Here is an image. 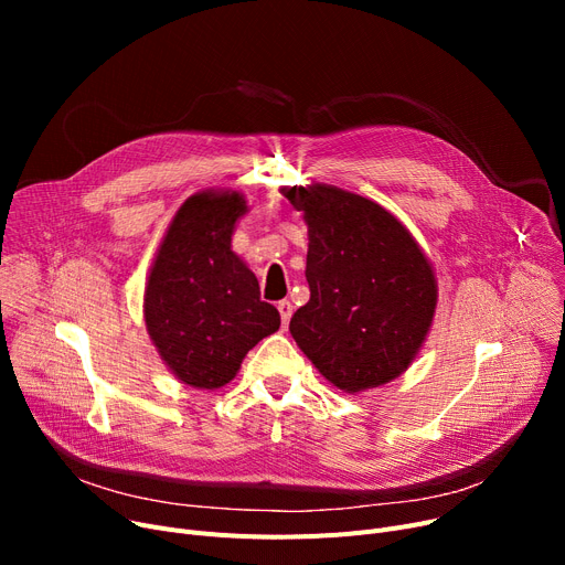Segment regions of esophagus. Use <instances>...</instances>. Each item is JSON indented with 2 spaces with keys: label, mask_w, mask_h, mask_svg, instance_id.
Wrapping results in <instances>:
<instances>
[{
  "label": "esophagus",
  "mask_w": 565,
  "mask_h": 565,
  "mask_svg": "<svg viewBox=\"0 0 565 565\" xmlns=\"http://www.w3.org/2000/svg\"><path fill=\"white\" fill-rule=\"evenodd\" d=\"M277 309H279V316H281V324H284V328H288L290 316H292V305H290L288 300H281V302L277 305Z\"/></svg>",
  "instance_id": "1"
}]
</instances>
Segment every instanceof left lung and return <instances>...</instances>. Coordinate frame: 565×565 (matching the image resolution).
I'll list each match as a JSON object with an SVG mask.
<instances>
[{"label":"left lung","mask_w":565,"mask_h":565,"mask_svg":"<svg viewBox=\"0 0 565 565\" xmlns=\"http://www.w3.org/2000/svg\"><path fill=\"white\" fill-rule=\"evenodd\" d=\"M309 235L311 298L290 334L318 373L345 394L403 375L437 309L435 267L417 237L380 203L337 185H288Z\"/></svg>","instance_id":"left-lung-1"}]
</instances>
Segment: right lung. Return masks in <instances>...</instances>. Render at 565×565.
Returning a JSON list of instances; mask_svg holds the SVG:
<instances>
[{"instance_id":"obj_1","label":"right lung","mask_w":565,"mask_h":565,"mask_svg":"<svg viewBox=\"0 0 565 565\" xmlns=\"http://www.w3.org/2000/svg\"><path fill=\"white\" fill-rule=\"evenodd\" d=\"M247 213L243 192H194L169 222L146 277V332L173 377L194 390L224 387L247 352L281 324L231 247Z\"/></svg>"}]
</instances>
